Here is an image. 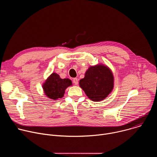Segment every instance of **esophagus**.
I'll list each match as a JSON object with an SVG mask.
<instances>
[{"instance_id":"34e87169","label":"esophagus","mask_w":157,"mask_h":157,"mask_svg":"<svg viewBox=\"0 0 157 157\" xmlns=\"http://www.w3.org/2000/svg\"><path fill=\"white\" fill-rule=\"evenodd\" d=\"M73 82L75 85H78V80L77 78H74L73 80Z\"/></svg>"}]
</instances>
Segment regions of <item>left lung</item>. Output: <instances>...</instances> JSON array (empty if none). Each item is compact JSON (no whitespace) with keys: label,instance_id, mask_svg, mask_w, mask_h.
I'll use <instances>...</instances> for the list:
<instances>
[{"label":"left lung","instance_id":"obj_1","mask_svg":"<svg viewBox=\"0 0 157 157\" xmlns=\"http://www.w3.org/2000/svg\"><path fill=\"white\" fill-rule=\"evenodd\" d=\"M79 86L87 97L93 101L104 99L114 87V77L108 67L99 64L89 67Z\"/></svg>","mask_w":157,"mask_h":157}]
</instances>
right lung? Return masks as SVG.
<instances>
[{
    "instance_id": "right-lung-1",
    "label": "right lung",
    "mask_w": 157,
    "mask_h": 157,
    "mask_svg": "<svg viewBox=\"0 0 157 157\" xmlns=\"http://www.w3.org/2000/svg\"><path fill=\"white\" fill-rule=\"evenodd\" d=\"M72 85L70 79H61L59 76L53 73L43 85L44 93L49 98L56 100L63 97L65 89Z\"/></svg>"
}]
</instances>
